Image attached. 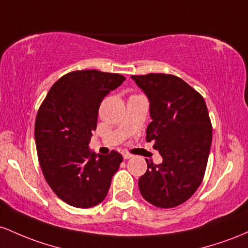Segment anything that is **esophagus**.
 <instances>
[{
    "mask_svg": "<svg viewBox=\"0 0 248 248\" xmlns=\"http://www.w3.org/2000/svg\"><path fill=\"white\" fill-rule=\"evenodd\" d=\"M122 155H123L124 159H129V158L132 157V155L129 154V152H127V151H123V154H122Z\"/></svg>",
    "mask_w": 248,
    "mask_h": 248,
    "instance_id": "1",
    "label": "esophagus"
}]
</instances>
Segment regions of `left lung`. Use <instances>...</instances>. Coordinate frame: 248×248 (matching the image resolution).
<instances>
[{"instance_id":"1","label":"left lung","mask_w":248,"mask_h":248,"mask_svg":"<svg viewBox=\"0 0 248 248\" xmlns=\"http://www.w3.org/2000/svg\"><path fill=\"white\" fill-rule=\"evenodd\" d=\"M150 101L152 122L146 141H154L163 163H147L138 180L143 198L155 207L183 204L198 190L205 176L212 124L198 91L174 75H132ZM147 161V160H146Z\"/></svg>"}]
</instances>
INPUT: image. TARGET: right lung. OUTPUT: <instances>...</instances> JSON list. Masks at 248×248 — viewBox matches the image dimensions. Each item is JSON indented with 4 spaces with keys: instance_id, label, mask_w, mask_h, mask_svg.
<instances>
[{
    "instance_id": "1",
    "label": "right lung",
    "mask_w": 248,
    "mask_h": 248,
    "mask_svg": "<svg viewBox=\"0 0 248 248\" xmlns=\"http://www.w3.org/2000/svg\"><path fill=\"white\" fill-rule=\"evenodd\" d=\"M125 80L98 70L71 71L50 88L35 121L38 161L51 190L71 206L89 208L104 200L123 157L96 155L89 141L104 97Z\"/></svg>"
}]
</instances>
